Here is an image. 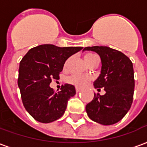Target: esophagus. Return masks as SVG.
<instances>
[{"instance_id": "34e87169", "label": "esophagus", "mask_w": 147, "mask_h": 147, "mask_svg": "<svg viewBox=\"0 0 147 147\" xmlns=\"http://www.w3.org/2000/svg\"><path fill=\"white\" fill-rule=\"evenodd\" d=\"M76 92H77V93L80 92V88H78V87H76Z\"/></svg>"}]
</instances>
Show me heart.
I'll return each instance as SVG.
<instances>
[{"label":"heart","instance_id":"b5f03b06","mask_svg":"<svg viewBox=\"0 0 147 147\" xmlns=\"http://www.w3.org/2000/svg\"><path fill=\"white\" fill-rule=\"evenodd\" d=\"M84 58H85V61L88 65H90L94 61H96L97 59H98V57L94 53H86L84 56ZM89 80L90 78L86 76L80 75V74H74V75H71L69 77H67V82L70 84L76 86V87H83L88 83Z\"/></svg>","mask_w":147,"mask_h":147}]
</instances>
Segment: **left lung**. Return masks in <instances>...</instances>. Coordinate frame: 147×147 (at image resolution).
Listing matches in <instances>:
<instances>
[{
  "mask_svg": "<svg viewBox=\"0 0 147 147\" xmlns=\"http://www.w3.org/2000/svg\"><path fill=\"white\" fill-rule=\"evenodd\" d=\"M101 57L102 70L94 86L98 90L104 87L105 94H94L86 105L88 117L94 122L111 125L123 118L131 106L135 88L132 62L120 51L107 46L85 47Z\"/></svg>",
  "mask_w": 147,
  "mask_h": 147,
  "instance_id": "8db88e82",
  "label": "left lung"
}]
</instances>
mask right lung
Here are the masks:
<instances>
[{
	"label": "right lung",
	"mask_w": 147,
	"mask_h": 147,
	"mask_svg": "<svg viewBox=\"0 0 147 147\" xmlns=\"http://www.w3.org/2000/svg\"><path fill=\"white\" fill-rule=\"evenodd\" d=\"M82 49L45 44L30 49L21 60L18 86L24 107L34 120L47 123L64 115L67 101L76 94L75 86L66 83L55 93L49 84L59 79L67 58Z\"/></svg>",
	"instance_id": "add662e5"
}]
</instances>
